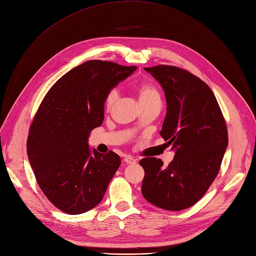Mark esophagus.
<instances>
[{
	"label": "esophagus",
	"mask_w": 256,
	"mask_h": 256,
	"mask_svg": "<svg viewBox=\"0 0 256 256\" xmlns=\"http://www.w3.org/2000/svg\"><path fill=\"white\" fill-rule=\"evenodd\" d=\"M124 162H125V164H133L136 162V160L134 158H133L132 156H125V157H124Z\"/></svg>",
	"instance_id": "esophagus-1"
}]
</instances>
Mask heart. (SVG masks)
Returning a JSON list of instances; mask_svg holds the SVG:
<instances>
[{"mask_svg": "<svg viewBox=\"0 0 256 256\" xmlns=\"http://www.w3.org/2000/svg\"><path fill=\"white\" fill-rule=\"evenodd\" d=\"M138 94L142 107L151 104H160V92L156 85L149 81L140 82L138 85ZM118 98V90L114 88L108 90L105 98V109H110Z\"/></svg>", "mask_w": 256, "mask_h": 256, "instance_id": "heart-1", "label": "heart"}]
</instances>
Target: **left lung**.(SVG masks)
<instances>
[{"instance_id":"8db88e82","label":"left lung","mask_w":256,"mask_h":256,"mask_svg":"<svg viewBox=\"0 0 256 256\" xmlns=\"http://www.w3.org/2000/svg\"><path fill=\"white\" fill-rule=\"evenodd\" d=\"M144 70L164 90L168 106L160 136L175 156L166 166L160 158H142V194L157 208L179 212L196 204L220 171L228 146L226 122L212 90L199 77L166 64Z\"/></svg>"}]
</instances>
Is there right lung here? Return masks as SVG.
<instances>
[{
	"instance_id": "1",
	"label": "right lung",
	"mask_w": 256,
	"mask_h": 256,
	"mask_svg": "<svg viewBox=\"0 0 256 256\" xmlns=\"http://www.w3.org/2000/svg\"><path fill=\"white\" fill-rule=\"evenodd\" d=\"M136 70L88 60L48 90L31 123L28 158L36 181L58 210L79 214L98 205L120 164L118 154L92 153L90 132L101 126L108 90Z\"/></svg>"
}]
</instances>
